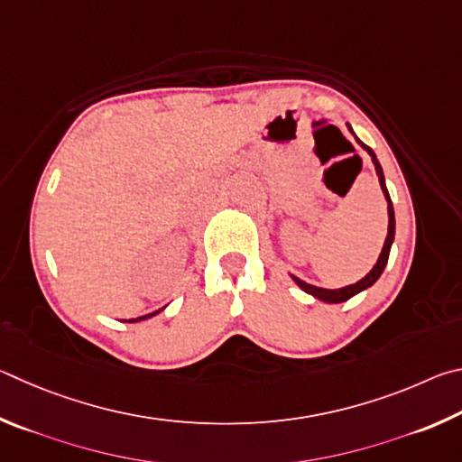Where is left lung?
<instances>
[{
	"label": "left lung",
	"instance_id": "1",
	"mask_svg": "<svg viewBox=\"0 0 462 462\" xmlns=\"http://www.w3.org/2000/svg\"><path fill=\"white\" fill-rule=\"evenodd\" d=\"M346 127H349V132L353 134L351 125H346ZM357 142H359V140H357ZM359 143H361L363 150H367L371 160H374L375 172H377V176H379V184H382V190H383L385 200H387V215H390V225H387V237H385V244H383L382 254H379L377 263L374 265V270H371L365 278L357 282V284H351V286H345V288H338V290H327V288H317V286H312V284H306V282H302L300 278L292 276L296 284L300 286V288L304 290V292H309V294H312L314 298H319V300L330 302V304H338V302L349 300V298H353L355 294H359V292H363V290H365V288L375 284V282L379 280V276H382V273H383V268L387 265V257H390V249H392L393 236H395V215H393V205H392L390 192H387V186H385L383 170H382V166H379V160H377V156H375V152L371 150L369 145L363 143V142H359Z\"/></svg>",
	"mask_w": 462,
	"mask_h": 462
}]
</instances>
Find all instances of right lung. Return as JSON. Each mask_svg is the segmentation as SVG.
Instances as JSON below:
<instances>
[{
  "instance_id": "obj_1",
  "label": "right lung",
  "mask_w": 462,
  "mask_h": 462,
  "mask_svg": "<svg viewBox=\"0 0 462 462\" xmlns=\"http://www.w3.org/2000/svg\"><path fill=\"white\" fill-rule=\"evenodd\" d=\"M162 310V309H160ZM160 310H156V312H152V314H145V317H137V319H132V320H127V322H137V320H145V319H152L153 314H158Z\"/></svg>"
}]
</instances>
